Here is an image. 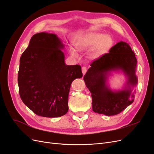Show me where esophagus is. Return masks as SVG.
<instances>
[{
	"label": "esophagus",
	"instance_id": "obj_1",
	"mask_svg": "<svg viewBox=\"0 0 154 154\" xmlns=\"http://www.w3.org/2000/svg\"><path fill=\"white\" fill-rule=\"evenodd\" d=\"M82 73H83V75H85V73L87 72V68H86L85 67H82Z\"/></svg>",
	"mask_w": 154,
	"mask_h": 154
}]
</instances>
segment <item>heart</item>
<instances>
[{
  "label": "heart",
  "mask_w": 154,
  "mask_h": 154,
  "mask_svg": "<svg viewBox=\"0 0 154 154\" xmlns=\"http://www.w3.org/2000/svg\"><path fill=\"white\" fill-rule=\"evenodd\" d=\"M112 43V38L108 35L100 32H88L77 38L75 45L79 50H88L94 47L91 52V57L97 58L105 53L110 48ZM69 51L73 57H78V51L74 46L70 45Z\"/></svg>",
  "instance_id": "heart-1"
}]
</instances>
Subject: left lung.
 Returning a JSON list of instances; mask_svg holds the SVG:
<instances>
[{"label":"left lung","instance_id":"1","mask_svg":"<svg viewBox=\"0 0 154 154\" xmlns=\"http://www.w3.org/2000/svg\"><path fill=\"white\" fill-rule=\"evenodd\" d=\"M137 62L130 46L122 41L113 46L109 53L91 64V67L83 80L91 93L92 110L94 112L114 116L133 103L135 97L133 90L138 83L136 74ZM114 72H123L126 77L122 90H112L108 84V77Z\"/></svg>","mask_w":154,"mask_h":154}]
</instances>
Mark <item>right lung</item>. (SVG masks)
I'll return each mask as SVG.
<instances>
[{"label": "right lung", "instance_id": "right-lung-1", "mask_svg": "<svg viewBox=\"0 0 154 154\" xmlns=\"http://www.w3.org/2000/svg\"><path fill=\"white\" fill-rule=\"evenodd\" d=\"M64 47L56 34L38 32L32 36L20 58V98L38 116L58 118L66 114L71 83L83 76L80 66L65 63Z\"/></svg>", "mask_w": 154, "mask_h": 154}]
</instances>
